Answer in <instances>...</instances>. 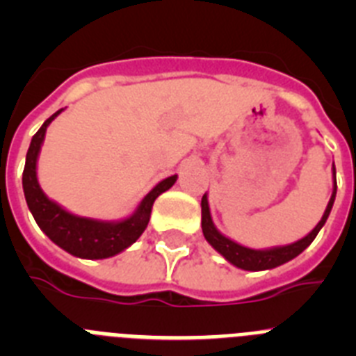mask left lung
<instances>
[{
    "label": "left lung",
    "instance_id": "obj_1",
    "mask_svg": "<svg viewBox=\"0 0 356 356\" xmlns=\"http://www.w3.org/2000/svg\"><path fill=\"white\" fill-rule=\"evenodd\" d=\"M332 197H330L325 213H323L321 221L316 225V228H314L308 235H305L303 238H300V241L292 242V244L266 248V250H253V248L242 246L238 242L232 241V238H228L226 235H222L221 232L216 228V225H213L212 216H210L209 197H207V194H203V197H201V228H203V235H205L207 242H209L210 246H212L217 253H221L232 266L238 267V269H244V271H266V269H275V267L296 259L298 254L303 253V251L312 244V241L316 238V235L319 234V229L325 226L326 219H328L330 212H332L335 194H337L335 165H332Z\"/></svg>",
    "mask_w": 356,
    "mask_h": 356
}]
</instances>
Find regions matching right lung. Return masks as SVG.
<instances>
[{"mask_svg":"<svg viewBox=\"0 0 356 356\" xmlns=\"http://www.w3.org/2000/svg\"><path fill=\"white\" fill-rule=\"evenodd\" d=\"M62 110L64 108L46 119L39 131L31 137L23 171V191L28 209L39 228L64 251L74 254L78 259H110V257L130 248L144 234V229L149 222L153 203L160 194L175 185L178 176L172 175L165 180L159 181L143 197L135 212L119 221H102V219L71 213L56 201L49 200L37 180V160H39L40 147H42L44 137H46V130Z\"/></svg>","mask_w":356,"mask_h":356,"instance_id":"right-lung-1","label":"right lung"}]
</instances>
